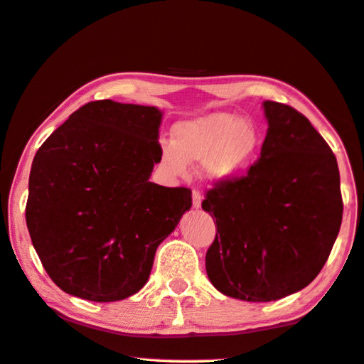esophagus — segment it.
<instances>
[{
  "mask_svg": "<svg viewBox=\"0 0 364 364\" xmlns=\"http://www.w3.org/2000/svg\"><path fill=\"white\" fill-rule=\"evenodd\" d=\"M200 204H203V196H200L198 189H193V207L194 209H200Z\"/></svg>",
  "mask_w": 364,
  "mask_h": 364,
  "instance_id": "obj_1",
  "label": "esophagus"
}]
</instances>
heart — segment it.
I'll list each match as a JSON object with an SVG mask.
<instances>
[{"instance_id":"b5f03b06","label":"heart","mask_w":364,"mask_h":364,"mask_svg":"<svg viewBox=\"0 0 364 364\" xmlns=\"http://www.w3.org/2000/svg\"><path fill=\"white\" fill-rule=\"evenodd\" d=\"M261 132L236 113L213 112L184 119L173 128L171 144H161L160 164L171 176L188 173L191 161H203V173L212 183L238 178L259 152Z\"/></svg>"}]
</instances>
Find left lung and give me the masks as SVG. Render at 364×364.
Masks as SVG:
<instances>
[{"label": "left lung", "instance_id": "obj_1", "mask_svg": "<svg viewBox=\"0 0 364 364\" xmlns=\"http://www.w3.org/2000/svg\"><path fill=\"white\" fill-rule=\"evenodd\" d=\"M267 134L246 176L218 183L203 209L217 235L205 255L212 285L251 303L275 301L313 282L342 223L336 155L306 117L262 102Z\"/></svg>", "mask_w": 364, "mask_h": 364}]
</instances>
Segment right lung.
Wrapping results in <instances>:
<instances>
[{"instance_id": "add662e5", "label": "right lung", "mask_w": 364, "mask_h": 364, "mask_svg": "<svg viewBox=\"0 0 364 364\" xmlns=\"http://www.w3.org/2000/svg\"><path fill=\"white\" fill-rule=\"evenodd\" d=\"M161 117L157 107L90 102L33 157L27 228L50 279L69 295L97 303L134 295L159 245L191 209L188 188L149 181Z\"/></svg>"}]
</instances>
